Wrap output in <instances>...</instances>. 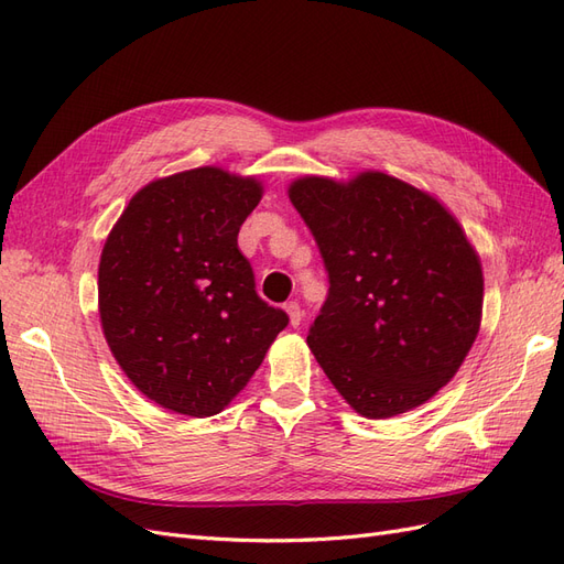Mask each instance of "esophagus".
Here are the masks:
<instances>
[{"label":"esophagus","instance_id":"esophagus-1","mask_svg":"<svg viewBox=\"0 0 564 564\" xmlns=\"http://www.w3.org/2000/svg\"><path fill=\"white\" fill-rule=\"evenodd\" d=\"M284 311H286V315H289V324H292V327H299L301 319H303L301 305H299L296 301H292V303H286V305H284Z\"/></svg>","mask_w":564,"mask_h":564}]
</instances>
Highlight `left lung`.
<instances>
[{"label":"left lung","instance_id":"1","mask_svg":"<svg viewBox=\"0 0 564 564\" xmlns=\"http://www.w3.org/2000/svg\"><path fill=\"white\" fill-rule=\"evenodd\" d=\"M289 199L329 272L308 346L357 414L429 402L464 365L482 322V263L452 212L383 172L301 176Z\"/></svg>","mask_w":564,"mask_h":564}]
</instances>
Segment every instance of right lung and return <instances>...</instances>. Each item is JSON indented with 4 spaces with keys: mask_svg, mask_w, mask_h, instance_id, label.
<instances>
[{
    "mask_svg": "<svg viewBox=\"0 0 564 564\" xmlns=\"http://www.w3.org/2000/svg\"><path fill=\"white\" fill-rule=\"evenodd\" d=\"M261 197L256 176L187 169L143 185L104 245V336L127 379L169 412H224L286 327L237 247Z\"/></svg>",
    "mask_w": 564,
    "mask_h": 564,
    "instance_id": "obj_1",
    "label": "right lung"
}]
</instances>
